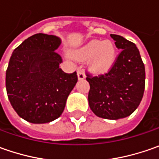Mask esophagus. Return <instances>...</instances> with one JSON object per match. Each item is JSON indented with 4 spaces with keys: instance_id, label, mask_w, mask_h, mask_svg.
<instances>
[{
    "instance_id": "obj_1",
    "label": "esophagus",
    "mask_w": 159,
    "mask_h": 159,
    "mask_svg": "<svg viewBox=\"0 0 159 159\" xmlns=\"http://www.w3.org/2000/svg\"><path fill=\"white\" fill-rule=\"evenodd\" d=\"M85 78H86V75H85L84 71L82 70H78V79H79V80H82Z\"/></svg>"
}]
</instances>
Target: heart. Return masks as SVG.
<instances>
[{"instance_id":"heart-1","label":"heart","mask_w":159,"mask_h":159,"mask_svg":"<svg viewBox=\"0 0 159 159\" xmlns=\"http://www.w3.org/2000/svg\"><path fill=\"white\" fill-rule=\"evenodd\" d=\"M73 57L89 60L90 69L95 73H103L111 68L116 59V48L110 40H95L76 50Z\"/></svg>"}]
</instances>
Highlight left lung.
<instances>
[{
	"instance_id": "obj_1",
	"label": "left lung",
	"mask_w": 159,
	"mask_h": 159,
	"mask_svg": "<svg viewBox=\"0 0 159 159\" xmlns=\"http://www.w3.org/2000/svg\"><path fill=\"white\" fill-rule=\"evenodd\" d=\"M111 37L121 51L107 73L95 77L87 73L89 104L97 117L119 119L131 115L142 101L145 67L134 43L117 34Z\"/></svg>"
}]
</instances>
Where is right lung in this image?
Segmentation results:
<instances>
[{
    "mask_svg": "<svg viewBox=\"0 0 159 159\" xmlns=\"http://www.w3.org/2000/svg\"><path fill=\"white\" fill-rule=\"evenodd\" d=\"M61 40L37 34L24 40L12 53L6 70L9 100L19 117L34 124H44L63 113L68 95L75 87L76 71L65 73L56 51Z\"/></svg>",
    "mask_w": 159,
    "mask_h": 159,
    "instance_id": "right-lung-1",
    "label": "right lung"
}]
</instances>
